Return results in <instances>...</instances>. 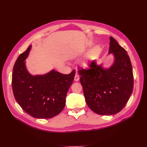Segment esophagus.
Here are the masks:
<instances>
[{
  "label": "esophagus",
  "mask_w": 147,
  "mask_h": 147,
  "mask_svg": "<svg viewBox=\"0 0 147 147\" xmlns=\"http://www.w3.org/2000/svg\"><path fill=\"white\" fill-rule=\"evenodd\" d=\"M74 81H75V82H78V81L80 80L79 75H78V74H76L75 76H74Z\"/></svg>",
  "instance_id": "obj_1"
}]
</instances>
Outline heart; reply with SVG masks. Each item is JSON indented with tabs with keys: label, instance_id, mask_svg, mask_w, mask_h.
I'll use <instances>...</instances> for the list:
<instances>
[{
	"label": "heart",
	"instance_id": "b5f03b06",
	"mask_svg": "<svg viewBox=\"0 0 147 147\" xmlns=\"http://www.w3.org/2000/svg\"><path fill=\"white\" fill-rule=\"evenodd\" d=\"M88 61L83 62V65H84V66L86 67V66H88Z\"/></svg>",
	"mask_w": 147,
	"mask_h": 147
}]
</instances>
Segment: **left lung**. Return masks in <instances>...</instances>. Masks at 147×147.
<instances>
[{
	"instance_id": "1",
	"label": "left lung",
	"mask_w": 147,
	"mask_h": 147,
	"mask_svg": "<svg viewBox=\"0 0 147 147\" xmlns=\"http://www.w3.org/2000/svg\"><path fill=\"white\" fill-rule=\"evenodd\" d=\"M109 54L114 56V63L109 68H104L93 61L88 69L78 71L87 105L95 113L104 115L120 112L133 89V69L129 55L112 36Z\"/></svg>"
}]
</instances>
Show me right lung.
<instances>
[{"instance_id": "add662e5", "label": "right lung", "mask_w": 147, "mask_h": 147, "mask_svg": "<svg viewBox=\"0 0 147 147\" xmlns=\"http://www.w3.org/2000/svg\"><path fill=\"white\" fill-rule=\"evenodd\" d=\"M32 45L16 61L12 76L14 98L27 114L38 119H49L63 110L65 96L73 83L76 71L64 74L55 70L43 75L33 76L28 71L24 61Z\"/></svg>"}]
</instances>
